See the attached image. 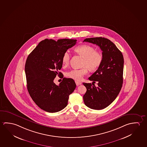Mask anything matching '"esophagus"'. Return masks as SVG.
I'll return each mask as SVG.
<instances>
[{
	"label": "esophagus",
	"instance_id": "obj_1",
	"mask_svg": "<svg viewBox=\"0 0 147 147\" xmlns=\"http://www.w3.org/2000/svg\"><path fill=\"white\" fill-rule=\"evenodd\" d=\"M75 83H76V86H80V85H81V84H82V82H77V81H75Z\"/></svg>",
	"mask_w": 147,
	"mask_h": 147
}]
</instances>
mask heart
Segmentation results:
<instances>
[{"mask_svg":"<svg viewBox=\"0 0 147 147\" xmlns=\"http://www.w3.org/2000/svg\"><path fill=\"white\" fill-rule=\"evenodd\" d=\"M75 52L83 57L82 66L79 69H72L67 71L65 75L76 81L81 80L82 77L86 75L88 70L94 71L98 69L102 61V55L99 51L95 50L93 47L88 45H82L76 47ZM70 54L66 51L63 54L62 63L64 67H67L70 63Z\"/></svg>","mask_w":147,"mask_h":147,"instance_id":"obj_1","label":"heart"}]
</instances>
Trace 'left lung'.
<instances>
[{
	"label": "left lung",
	"mask_w": 147,
	"mask_h": 147,
	"mask_svg": "<svg viewBox=\"0 0 147 147\" xmlns=\"http://www.w3.org/2000/svg\"><path fill=\"white\" fill-rule=\"evenodd\" d=\"M95 44L102 51V61L98 69L89 77L91 83H83L87 88L84 96L86 106L94 110L106 108L113 102L123 86V57L111 40L104 37L86 38L84 42ZM98 82V86L94 84Z\"/></svg>",
	"instance_id": "1"
}]
</instances>
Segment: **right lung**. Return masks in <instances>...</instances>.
I'll list each match as a JSON object with an SVG mask.
<instances>
[{
    "label": "right lung",
    "mask_w": 147,
    "mask_h": 147,
    "mask_svg": "<svg viewBox=\"0 0 147 147\" xmlns=\"http://www.w3.org/2000/svg\"><path fill=\"white\" fill-rule=\"evenodd\" d=\"M77 40L46 39L40 41L29 54L25 65L27 89L35 103L44 111L54 113L67 106L69 96L76 85L71 78H63L59 72L62 57ZM62 74L63 81L58 86L53 82L56 75Z\"/></svg>",
    "instance_id": "1"
}]
</instances>
